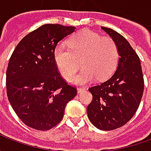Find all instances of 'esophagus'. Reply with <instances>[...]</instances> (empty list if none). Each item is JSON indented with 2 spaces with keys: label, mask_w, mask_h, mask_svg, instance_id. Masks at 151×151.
Here are the masks:
<instances>
[{
  "label": "esophagus",
  "mask_w": 151,
  "mask_h": 151,
  "mask_svg": "<svg viewBox=\"0 0 151 151\" xmlns=\"http://www.w3.org/2000/svg\"><path fill=\"white\" fill-rule=\"evenodd\" d=\"M86 91V88H84V87H79V88H78V93H82V92L85 91Z\"/></svg>",
  "instance_id": "obj_1"
}]
</instances>
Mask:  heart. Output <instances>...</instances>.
Listing matches in <instances>:
<instances>
[{"mask_svg":"<svg viewBox=\"0 0 151 151\" xmlns=\"http://www.w3.org/2000/svg\"><path fill=\"white\" fill-rule=\"evenodd\" d=\"M69 48L58 46L54 52L56 65L68 81L74 77L80 68L83 69L73 79L76 84H85L104 80L112 74L119 61L116 43L111 37L103 36L90 30H83L68 41Z\"/></svg>","mask_w":151,"mask_h":151,"instance_id":"obj_1","label":"heart"}]
</instances>
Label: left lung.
Wrapping results in <instances>:
<instances>
[{
    "mask_svg": "<svg viewBox=\"0 0 151 151\" xmlns=\"http://www.w3.org/2000/svg\"><path fill=\"white\" fill-rule=\"evenodd\" d=\"M101 29L116 42L120 57L111 78L89 89L93 99L87 116L99 129L108 131L123 126L133 116L142 100L144 80L139 57L126 39L111 28Z\"/></svg>",
    "mask_w": 151,
    "mask_h": 151,
    "instance_id": "obj_1",
    "label": "left lung"
}]
</instances>
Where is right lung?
I'll return each instance as SVG.
<instances>
[{"mask_svg": "<svg viewBox=\"0 0 151 151\" xmlns=\"http://www.w3.org/2000/svg\"><path fill=\"white\" fill-rule=\"evenodd\" d=\"M74 27L41 26L18 43L6 71L7 96L20 120L37 130H48L61 121L67 104L77 95L56 66L57 43Z\"/></svg>", "mask_w": 151, "mask_h": 151, "instance_id": "obj_1", "label": "right lung"}]
</instances>
